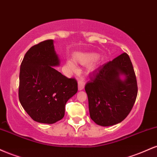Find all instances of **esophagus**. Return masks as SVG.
Wrapping results in <instances>:
<instances>
[{"mask_svg": "<svg viewBox=\"0 0 157 157\" xmlns=\"http://www.w3.org/2000/svg\"><path fill=\"white\" fill-rule=\"evenodd\" d=\"M85 84H86V82H85L84 78H81L80 80L78 81V90H82L85 87Z\"/></svg>", "mask_w": 157, "mask_h": 157, "instance_id": "34e87169", "label": "esophagus"}]
</instances>
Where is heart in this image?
<instances>
[{
	"label": "heart",
	"mask_w": 157,
	"mask_h": 157,
	"mask_svg": "<svg viewBox=\"0 0 157 157\" xmlns=\"http://www.w3.org/2000/svg\"><path fill=\"white\" fill-rule=\"evenodd\" d=\"M73 58L77 63H80L82 66H88L94 61L97 58V55L94 53H75L73 56ZM66 66L71 71H75L76 70V66L72 60H68L66 61Z\"/></svg>",
	"instance_id": "obj_1"
}]
</instances>
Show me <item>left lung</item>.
I'll return each instance as SVG.
<instances>
[{"label": "left lung", "mask_w": 157, "mask_h": 157, "mask_svg": "<svg viewBox=\"0 0 157 157\" xmlns=\"http://www.w3.org/2000/svg\"><path fill=\"white\" fill-rule=\"evenodd\" d=\"M85 90L90 117L95 123L111 126L125 120L134 105L138 91L129 56L122 53L100 66L86 83Z\"/></svg>", "instance_id": "obj_1"}]
</instances>
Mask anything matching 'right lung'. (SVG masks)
Instances as JSON below:
<instances>
[{
    "mask_svg": "<svg viewBox=\"0 0 157 157\" xmlns=\"http://www.w3.org/2000/svg\"><path fill=\"white\" fill-rule=\"evenodd\" d=\"M60 65L53 40L28 50L20 69L19 100L32 120L53 124L63 118L65 105L77 92V82L55 69Z\"/></svg>",
    "mask_w": 157,
    "mask_h": 157,
    "instance_id": "right-lung-1",
    "label": "right lung"
}]
</instances>
